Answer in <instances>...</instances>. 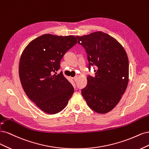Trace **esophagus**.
<instances>
[{
    "mask_svg": "<svg viewBox=\"0 0 149 149\" xmlns=\"http://www.w3.org/2000/svg\"><path fill=\"white\" fill-rule=\"evenodd\" d=\"M73 79H74V80L75 81H77V79H78V77H77V76L74 77L73 78Z\"/></svg>",
    "mask_w": 149,
    "mask_h": 149,
    "instance_id": "esophagus-1",
    "label": "esophagus"
}]
</instances>
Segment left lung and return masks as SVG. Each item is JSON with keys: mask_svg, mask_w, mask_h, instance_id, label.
<instances>
[{"mask_svg": "<svg viewBox=\"0 0 149 149\" xmlns=\"http://www.w3.org/2000/svg\"><path fill=\"white\" fill-rule=\"evenodd\" d=\"M78 44L87 54L88 68L95 66V76L88 75L81 95L94 111L107 113L116 106L129 81V60L126 51L114 38L102 31L77 36ZM95 69V68H94Z\"/></svg>", "mask_w": 149, "mask_h": 149, "instance_id": "obj_1", "label": "left lung"}]
</instances>
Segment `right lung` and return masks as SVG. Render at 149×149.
<instances>
[{"label": "right lung", "instance_id": "add662e5", "mask_svg": "<svg viewBox=\"0 0 149 149\" xmlns=\"http://www.w3.org/2000/svg\"><path fill=\"white\" fill-rule=\"evenodd\" d=\"M77 42L73 36L45 34L31 41L23 51L19 63L22 87L31 101L44 112L62 111L74 88L61 72L60 62L65 52Z\"/></svg>", "mask_w": 149, "mask_h": 149}]
</instances>
